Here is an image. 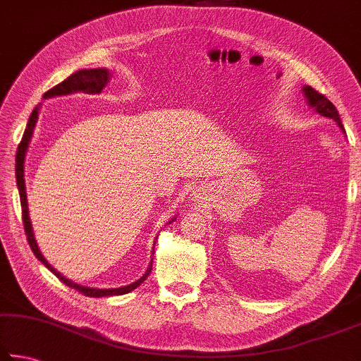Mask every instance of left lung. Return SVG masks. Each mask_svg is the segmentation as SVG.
I'll list each match as a JSON object with an SVG mask.
<instances>
[{"label":"left lung","mask_w":361,"mask_h":361,"mask_svg":"<svg viewBox=\"0 0 361 361\" xmlns=\"http://www.w3.org/2000/svg\"><path fill=\"white\" fill-rule=\"evenodd\" d=\"M303 93H305V97L307 99V104H310V107H312L314 110H316L319 115L335 120L338 123V126L344 130L343 123H341V118H339V114H338L336 107L333 106V104L329 99H326L324 94H320L319 91L311 88L310 85H305Z\"/></svg>","instance_id":"8db88e82"}]
</instances>
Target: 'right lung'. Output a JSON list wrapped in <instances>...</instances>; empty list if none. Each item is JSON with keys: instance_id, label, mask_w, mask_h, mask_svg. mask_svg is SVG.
Instances as JSON below:
<instances>
[{"instance_id": "1", "label": "right lung", "mask_w": 361, "mask_h": 361, "mask_svg": "<svg viewBox=\"0 0 361 361\" xmlns=\"http://www.w3.org/2000/svg\"><path fill=\"white\" fill-rule=\"evenodd\" d=\"M109 80H110V72L107 69L97 68V69H82V71H77L72 75H69L66 80H63L61 83H58L56 87L49 90L47 93L44 94V99H47V97L66 96V94H72V93H78V91H82V93H90V94L101 93L102 88H106V85L109 83ZM37 116H39V106L35 110H32L31 115H30L28 124H26V129H25V133H23L22 142H20V145H18L17 154H16V180H17L18 194H20L23 227H25V233H26V238H28V243H30L31 251L35 252L36 257L41 260L42 264L47 267L49 270L54 273L55 276L60 279L63 284H66L68 287H72V289H75V290H78L80 293L87 295V297L99 298V297H110V295H124V293H129L130 290L137 289V287H139L143 283V281L148 278L149 271H152L153 262H149V267H148L147 273L143 274V276L139 281H135V283H133V284L118 287V289H96V287H87V286L75 284V283H72L71 279L64 278L60 271H56L55 268L51 267L47 260H45V257L41 254V251H39L37 243H36V238H35V233H32L30 212H28V200H26V188H25V156H26V149H28V145H30V142H31L32 133H35V128H36V123H37Z\"/></svg>"}]
</instances>
